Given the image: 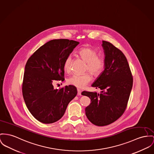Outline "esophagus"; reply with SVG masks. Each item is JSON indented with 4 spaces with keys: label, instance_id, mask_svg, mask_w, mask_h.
I'll use <instances>...</instances> for the list:
<instances>
[{
    "label": "esophagus",
    "instance_id": "obj_1",
    "mask_svg": "<svg viewBox=\"0 0 154 154\" xmlns=\"http://www.w3.org/2000/svg\"><path fill=\"white\" fill-rule=\"evenodd\" d=\"M77 91H78V96H81V91L80 89H78Z\"/></svg>",
    "mask_w": 154,
    "mask_h": 154
}]
</instances>
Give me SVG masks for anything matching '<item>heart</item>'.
<instances>
[{
	"label": "heart",
	"instance_id": "b5f03b06",
	"mask_svg": "<svg viewBox=\"0 0 154 154\" xmlns=\"http://www.w3.org/2000/svg\"><path fill=\"white\" fill-rule=\"evenodd\" d=\"M79 55L83 61L86 62V71H89L94 76L100 75L105 68V61L104 58L98 55L97 51L90 47H83L79 51ZM72 57L69 55L67 57L63 64L64 70L66 72H70L72 65ZM92 79L90 72H86L83 74H73L69 76L67 82L68 84L78 88L83 89L85 88Z\"/></svg>",
	"mask_w": 154,
	"mask_h": 154
}]
</instances>
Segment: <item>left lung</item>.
<instances>
[{
	"label": "left lung",
	"instance_id": "1",
	"mask_svg": "<svg viewBox=\"0 0 154 154\" xmlns=\"http://www.w3.org/2000/svg\"><path fill=\"white\" fill-rule=\"evenodd\" d=\"M105 68L92 84L100 93L83 91L91 99L85 113L91 123L104 126L114 122L124 112L133 87V78L128 63L122 52L107 41H102Z\"/></svg>",
	"mask_w": 154,
	"mask_h": 154
}]
</instances>
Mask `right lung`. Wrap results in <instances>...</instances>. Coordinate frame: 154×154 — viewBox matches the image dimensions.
I'll list each match as a JSON object with an SVG mask.
<instances>
[{
  "mask_svg": "<svg viewBox=\"0 0 154 154\" xmlns=\"http://www.w3.org/2000/svg\"><path fill=\"white\" fill-rule=\"evenodd\" d=\"M79 44L68 39L52 40L40 47L26 64L23 98L29 112L41 123L59 120L77 94L74 86L55 89L53 82L65 80L64 62Z\"/></svg>",
  "mask_w": 154,
  "mask_h": 154,
  "instance_id": "add662e5",
  "label": "right lung"
}]
</instances>
